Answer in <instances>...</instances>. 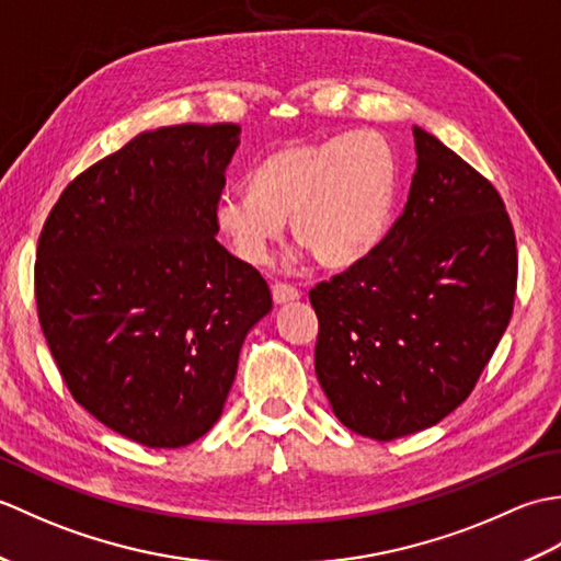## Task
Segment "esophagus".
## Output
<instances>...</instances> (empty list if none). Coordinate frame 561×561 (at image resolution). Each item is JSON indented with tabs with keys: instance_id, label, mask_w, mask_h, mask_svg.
Returning <instances> with one entry per match:
<instances>
[{
	"instance_id": "34e87169",
	"label": "esophagus",
	"mask_w": 561,
	"mask_h": 561,
	"mask_svg": "<svg viewBox=\"0 0 561 561\" xmlns=\"http://www.w3.org/2000/svg\"><path fill=\"white\" fill-rule=\"evenodd\" d=\"M299 289L291 287V284H284V282H277L272 284V299L274 304H289V301H296L299 299Z\"/></svg>"
}]
</instances>
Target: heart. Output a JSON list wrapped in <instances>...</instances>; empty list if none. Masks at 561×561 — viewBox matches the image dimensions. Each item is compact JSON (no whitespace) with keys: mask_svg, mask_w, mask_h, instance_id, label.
<instances>
[{"mask_svg":"<svg viewBox=\"0 0 561 561\" xmlns=\"http://www.w3.org/2000/svg\"><path fill=\"white\" fill-rule=\"evenodd\" d=\"M248 193L224 195L214 226L245 265H267L284 221L323 267L342 270L383 238L398 187L386 137L356 129L320 141H291L250 173Z\"/></svg>","mask_w":561,"mask_h":561,"instance_id":"heart-1","label":"heart"}]
</instances>
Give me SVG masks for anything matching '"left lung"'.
I'll return each instance as SVG.
<instances>
[{
	"label": "left lung",
	"instance_id": "obj_1",
	"mask_svg": "<svg viewBox=\"0 0 561 561\" xmlns=\"http://www.w3.org/2000/svg\"><path fill=\"white\" fill-rule=\"evenodd\" d=\"M408 205L371 253L311 289L316 376L352 432L392 440L470 396L514 313L518 255L502 195L412 129Z\"/></svg>",
	"mask_w": 561,
	"mask_h": 561
}]
</instances>
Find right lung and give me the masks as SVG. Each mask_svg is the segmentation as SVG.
I'll list each match as a JSON object with an SVG mask.
<instances>
[{"label":"right lung","mask_w":561,"mask_h":561,"mask_svg":"<svg viewBox=\"0 0 561 561\" xmlns=\"http://www.w3.org/2000/svg\"><path fill=\"white\" fill-rule=\"evenodd\" d=\"M241 127L141 133L55 202L35 253V304L83 410L149 448H181L221 416L267 282L217 238L214 207Z\"/></svg>","instance_id":"right-lung-1"}]
</instances>
